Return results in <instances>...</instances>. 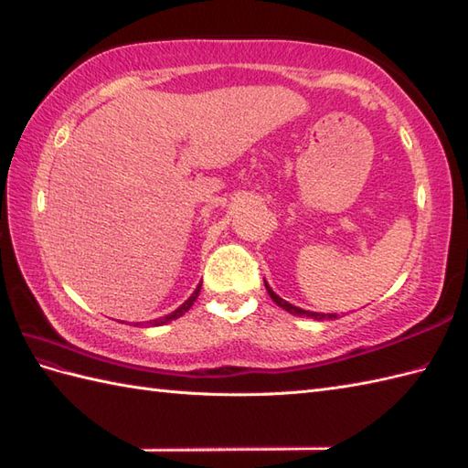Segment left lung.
<instances>
[{"label":"left lung","mask_w":468,"mask_h":468,"mask_svg":"<svg viewBox=\"0 0 468 468\" xmlns=\"http://www.w3.org/2000/svg\"><path fill=\"white\" fill-rule=\"evenodd\" d=\"M264 284H266V280H264ZM266 290H268V294H270V298L274 300V303L280 306V308H284L286 313H290V314H294V316H306V318H314V320H332V318H338V314H320V313H310V310H303V308H298V306H294V304H290V303H286L284 298H280L272 288H270L268 284H266Z\"/></svg>","instance_id":"left-lung-1"}]
</instances>
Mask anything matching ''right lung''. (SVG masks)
Instances as JSON below:
<instances>
[{"label":"right lung","mask_w":468,"mask_h":468,"mask_svg":"<svg viewBox=\"0 0 468 468\" xmlns=\"http://www.w3.org/2000/svg\"><path fill=\"white\" fill-rule=\"evenodd\" d=\"M200 288H202V284H198L196 286V290H194V294L186 300V303L180 306V308H176L174 313H170V314H165V316H162V318H155V320H152L150 324L152 326H162V324H165V322H170V320H176V318H180L182 314H186L188 313V310L192 308V304L196 303V298H198V294H200Z\"/></svg>","instance_id":"add662e5"}]
</instances>
